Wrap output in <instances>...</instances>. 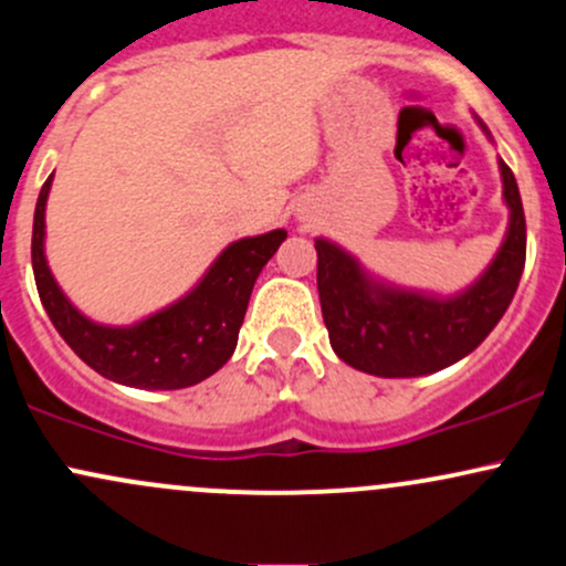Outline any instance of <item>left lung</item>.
I'll list each match as a JSON object with an SVG mask.
<instances>
[{
    "mask_svg": "<svg viewBox=\"0 0 566 566\" xmlns=\"http://www.w3.org/2000/svg\"><path fill=\"white\" fill-rule=\"evenodd\" d=\"M511 207L502 250L459 297L434 301L374 284L344 250L316 241V290L333 352L352 368L384 378L434 374L470 354L511 306L526 260V220L513 171L500 160Z\"/></svg>",
    "mask_w": 566,
    "mask_h": 566,
    "instance_id": "left-lung-1",
    "label": "left lung"
}]
</instances>
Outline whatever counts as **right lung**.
Masks as SVG:
<instances>
[{
	"label": "right lung",
	"instance_id": "add662e5",
	"mask_svg": "<svg viewBox=\"0 0 566 566\" xmlns=\"http://www.w3.org/2000/svg\"><path fill=\"white\" fill-rule=\"evenodd\" d=\"M42 185L31 231L36 293L61 338L96 374L136 389H185L203 381L231 359L254 279L279 250L287 231L241 239L217 258L196 290L134 327H102L85 319L59 290L42 252L45 201Z\"/></svg>",
	"mask_w": 566,
	"mask_h": 566
}]
</instances>
